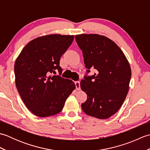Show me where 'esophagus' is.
Returning a JSON list of instances; mask_svg holds the SVG:
<instances>
[{
    "label": "esophagus",
    "instance_id": "obj_1",
    "mask_svg": "<svg viewBox=\"0 0 150 150\" xmlns=\"http://www.w3.org/2000/svg\"><path fill=\"white\" fill-rule=\"evenodd\" d=\"M75 86L77 90H81V86H80V82L77 81L75 82Z\"/></svg>",
    "mask_w": 150,
    "mask_h": 150
}]
</instances>
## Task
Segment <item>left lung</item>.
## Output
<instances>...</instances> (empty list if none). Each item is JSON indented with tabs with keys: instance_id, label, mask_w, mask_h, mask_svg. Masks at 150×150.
Here are the masks:
<instances>
[{
	"instance_id": "8db88e82",
	"label": "left lung",
	"mask_w": 150,
	"mask_h": 150,
	"mask_svg": "<svg viewBox=\"0 0 150 150\" xmlns=\"http://www.w3.org/2000/svg\"><path fill=\"white\" fill-rule=\"evenodd\" d=\"M75 39L83 53L87 71L91 68L97 69L81 82L87 95L82 109L88 115L108 119L120 109L128 94L132 76L128 60L117 44L106 36L80 34Z\"/></svg>"
}]
</instances>
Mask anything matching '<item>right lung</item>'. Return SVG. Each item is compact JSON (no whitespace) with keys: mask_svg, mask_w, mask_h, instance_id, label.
I'll return each mask as SVG.
<instances>
[{"mask_svg":"<svg viewBox=\"0 0 150 150\" xmlns=\"http://www.w3.org/2000/svg\"><path fill=\"white\" fill-rule=\"evenodd\" d=\"M74 35L52 34L28 42L15 60V84L28 110L36 116L55 115L63 109L75 84L70 79L50 75L59 66L62 54L71 45Z\"/></svg>","mask_w":150,"mask_h":150,"instance_id":"right-lung-1","label":"right lung"}]
</instances>
